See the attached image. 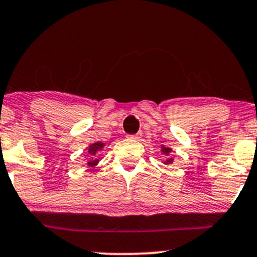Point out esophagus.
<instances>
[{"mask_svg": "<svg viewBox=\"0 0 257 257\" xmlns=\"http://www.w3.org/2000/svg\"><path fill=\"white\" fill-rule=\"evenodd\" d=\"M141 137H143V133L139 132V133H137V134H135V135H131V137H129V138L134 139V140H140Z\"/></svg>", "mask_w": 257, "mask_h": 257, "instance_id": "1", "label": "esophagus"}]
</instances>
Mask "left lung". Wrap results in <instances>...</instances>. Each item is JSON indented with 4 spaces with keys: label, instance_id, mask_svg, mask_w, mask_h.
<instances>
[{
    "label": "left lung",
    "instance_id": "left-lung-1",
    "mask_svg": "<svg viewBox=\"0 0 257 257\" xmlns=\"http://www.w3.org/2000/svg\"><path fill=\"white\" fill-rule=\"evenodd\" d=\"M161 150H162V153H163V155L167 157L166 161H164L163 163H164V164H172L174 159H173L172 157H169L170 152H172V149H169V147H166V146L162 145V146H161Z\"/></svg>",
    "mask_w": 257,
    "mask_h": 257
}]
</instances>
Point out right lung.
<instances>
[{
	"mask_svg": "<svg viewBox=\"0 0 257 257\" xmlns=\"http://www.w3.org/2000/svg\"><path fill=\"white\" fill-rule=\"evenodd\" d=\"M105 147V144L101 143V141H98V143H94L88 147V157L87 158V166L88 167H95L96 164L99 163V158H96L98 153L101 151ZM87 156V155H85Z\"/></svg>",
	"mask_w": 257,
	"mask_h": 257,
	"instance_id": "right-lung-1",
	"label": "right lung"
}]
</instances>
